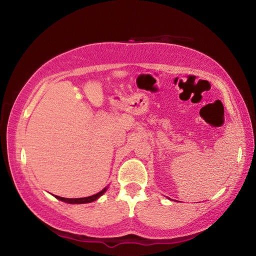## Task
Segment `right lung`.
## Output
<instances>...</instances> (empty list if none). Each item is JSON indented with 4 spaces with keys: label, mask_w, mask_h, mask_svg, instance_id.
Returning <instances> with one entry per match:
<instances>
[{
    "label": "right lung",
    "mask_w": 256,
    "mask_h": 256,
    "mask_svg": "<svg viewBox=\"0 0 256 256\" xmlns=\"http://www.w3.org/2000/svg\"><path fill=\"white\" fill-rule=\"evenodd\" d=\"M106 190H108V187H106L104 189H102L100 192L96 193V194L88 196V198H60V196H56V198L58 200H62V202H65V203H68V204H86V203H92V202H94V200H98L102 194H104V192H106Z\"/></svg>",
    "instance_id": "obj_1"
}]
</instances>
